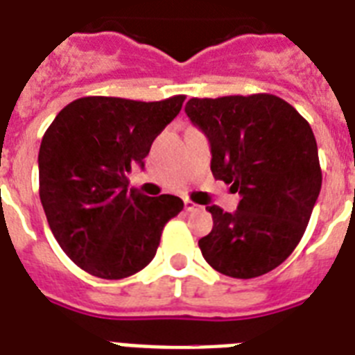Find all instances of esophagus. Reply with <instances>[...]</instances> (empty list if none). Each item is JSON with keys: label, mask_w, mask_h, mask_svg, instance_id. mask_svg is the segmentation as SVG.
<instances>
[{"label": "esophagus", "mask_w": 355, "mask_h": 355, "mask_svg": "<svg viewBox=\"0 0 355 355\" xmlns=\"http://www.w3.org/2000/svg\"><path fill=\"white\" fill-rule=\"evenodd\" d=\"M201 209H203L201 205L194 203V201H190V199H184V210H187V212H199Z\"/></svg>", "instance_id": "1"}]
</instances>
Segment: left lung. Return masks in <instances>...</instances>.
<instances>
[{"label": "left lung", "instance_id": "1", "mask_svg": "<svg viewBox=\"0 0 355 355\" xmlns=\"http://www.w3.org/2000/svg\"><path fill=\"white\" fill-rule=\"evenodd\" d=\"M184 112L209 137L214 178L241 194L234 214L207 207L205 261L236 279L274 270L301 241L321 190L309 121L274 94L192 98Z\"/></svg>", "mask_w": 355, "mask_h": 355}]
</instances>
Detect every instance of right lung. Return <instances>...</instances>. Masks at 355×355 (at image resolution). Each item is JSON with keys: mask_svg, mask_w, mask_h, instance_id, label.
Here are the masks:
<instances>
[{"mask_svg": "<svg viewBox=\"0 0 355 355\" xmlns=\"http://www.w3.org/2000/svg\"><path fill=\"white\" fill-rule=\"evenodd\" d=\"M184 96L134 101L87 96L67 105L41 139L40 199L67 256L101 279H123L154 259L165 225L183 210L171 194L128 190Z\"/></svg>", "mask_w": 355, "mask_h": 355, "instance_id": "right-lung-1", "label": "right lung"}]
</instances>
